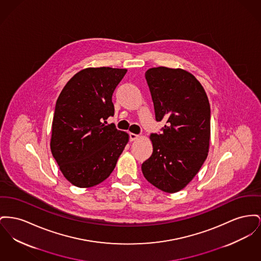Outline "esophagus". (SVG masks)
I'll list each match as a JSON object with an SVG mask.
<instances>
[{"instance_id": "1", "label": "esophagus", "mask_w": 261, "mask_h": 261, "mask_svg": "<svg viewBox=\"0 0 261 261\" xmlns=\"http://www.w3.org/2000/svg\"><path fill=\"white\" fill-rule=\"evenodd\" d=\"M129 137H130V140L131 141H135V140H137V139H139V135H137V134H134V133H130L129 134Z\"/></svg>"}]
</instances>
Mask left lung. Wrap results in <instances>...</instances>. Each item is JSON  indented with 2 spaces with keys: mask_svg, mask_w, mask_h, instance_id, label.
Returning a JSON list of instances; mask_svg holds the SVG:
<instances>
[{
  "mask_svg": "<svg viewBox=\"0 0 261 261\" xmlns=\"http://www.w3.org/2000/svg\"><path fill=\"white\" fill-rule=\"evenodd\" d=\"M162 133L151 134L152 155L142 164L145 178L174 193L197 174L209 151L211 111L197 79L182 69L151 68L145 73Z\"/></svg>",
  "mask_w": 261,
  "mask_h": 261,
  "instance_id": "1",
  "label": "left lung"
}]
</instances>
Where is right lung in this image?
<instances>
[{
  "instance_id": "add662e5",
  "label": "right lung",
  "mask_w": 261,
  "mask_h": 261,
  "mask_svg": "<svg viewBox=\"0 0 261 261\" xmlns=\"http://www.w3.org/2000/svg\"><path fill=\"white\" fill-rule=\"evenodd\" d=\"M126 69L87 68L64 87L56 101L51 152L64 176L77 187L106 180L128 143L127 133L107 124L112 94Z\"/></svg>"
}]
</instances>
